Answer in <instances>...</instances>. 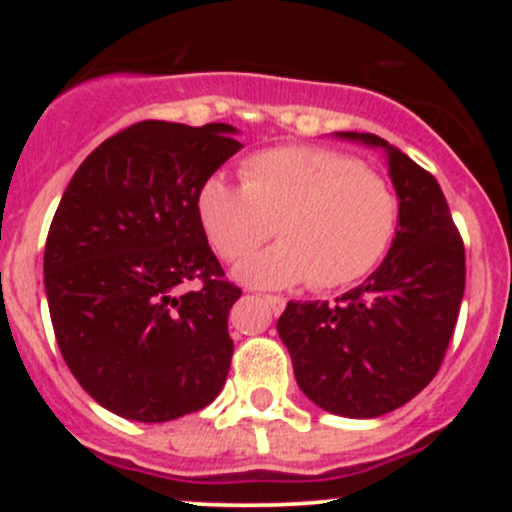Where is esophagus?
Instances as JSON below:
<instances>
[{"mask_svg":"<svg viewBox=\"0 0 512 512\" xmlns=\"http://www.w3.org/2000/svg\"><path fill=\"white\" fill-rule=\"evenodd\" d=\"M262 298H264V303H267L269 308H272L274 315H279L281 310L286 308V298L284 296H272V293H269V296H262Z\"/></svg>","mask_w":512,"mask_h":512,"instance_id":"esophagus-1","label":"esophagus"}]
</instances>
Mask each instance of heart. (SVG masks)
I'll use <instances>...</instances> for the list:
<instances>
[{"label":"heart","instance_id":"b5f03b06","mask_svg":"<svg viewBox=\"0 0 512 512\" xmlns=\"http://www.w3.org/2000/svg\"><path fill=\"white\" fill-rule=\"evenodd\" d=\"M240 175L243 182L211 173L195 207L209 243L228 262L279 233V243L236 267L238 281L255 289L346 286L380 262L395 236L392 185L339 151L276 146L245 158Z\"/></svg>","mask_w":512,"mask_h":512}]
</instances>
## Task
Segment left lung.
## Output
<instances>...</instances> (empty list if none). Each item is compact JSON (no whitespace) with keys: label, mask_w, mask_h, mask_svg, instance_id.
I'll list each match as a JSON object with an SVG mask.
<instances>
[{"label":"left lung","mask_w":512,"mask_h":512,"mask_svg":"<svg viewBox=\"0 0 512 512\" xmlns=\"http://www.w3.org/2000/svg\"><path fill=\"white\" fill-rule=\"evenodd\" d=\"M383 149L399 199L387 257L342 298L289 301L276 330L303 395L349 419L395 411L443 363L464 296V245L438 180L385 139L337 132Z\"/></svg>","instance_id":"1"}]
</instances>
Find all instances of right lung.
Masks as SVG:
<instances>
[{"instance_id": "1", "label": "right lung", "mask_w": 512, "mask_h": 512, "mask_svg": "<svg viewBox=\"0 0 512 512\" xmlns=\"http://www.w3.org/2000/svg\"><path fill=\"white\" fill-rule=\"evenodd\" d=\"M226 122L144 120L81 163L50 223L45 293L62 358L101 407L144 424L204 409L231 368L240 289L197 219V190L243 144ZM190 280L200 286L181 289Z\"/></svg>"}]
</instances>
